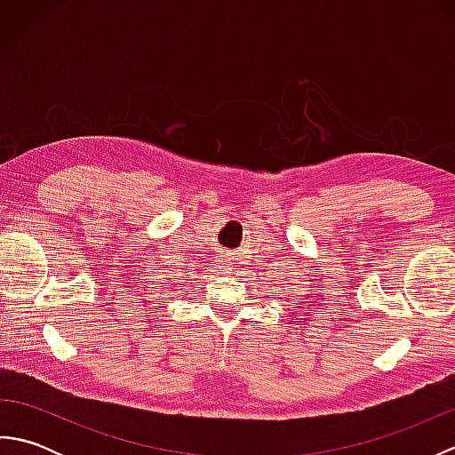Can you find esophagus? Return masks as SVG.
Returning <instances> with one entry per match:
<instances>
[{
  "instance_id": "obj_1",
  "label": "esophagus",
  "mask_w": 455,
  "mask_h": 455,
  "mask_svg": "<svg viewBox=\"0 0 455 455\" xmlns=\"http://www.w3.org/2000/svg\"><path fill=\"white\" fill-rule=\"evenodd\" d=\"M219 264H220V267H222V269H230V262H228L227 258H222V256H220V258H219Z\"/></svg>"
}]
</instances>
